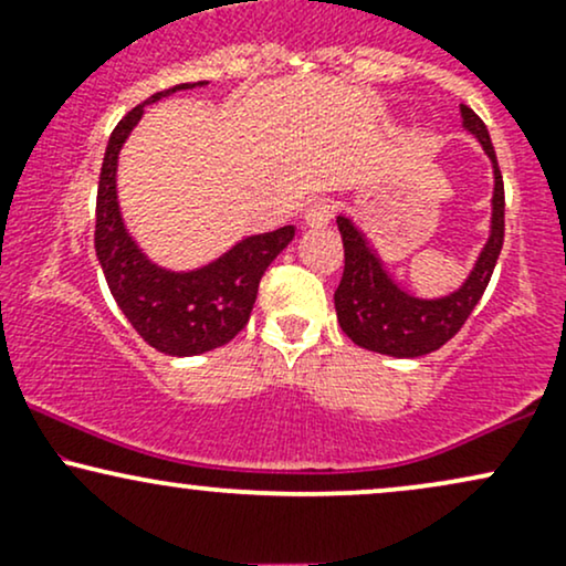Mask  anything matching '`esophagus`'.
<instances>
[{
	"label": "esophagus",
	"instance_id": "esophagus-1",
	"mask_svg": "<svg viewBox=\"0 0 566 566\" xmlns=\"http://www.w3.org/2000/svg\"><path fill=\"white\" fill-rule=\"evenodd\" d=\"M329 220H333V205L329 201H311L308 207H305L303 212V223L308 226V229H322V226H327Z\"/></svg>",
	"mask_w": 566,
	"mask_h": 566
}]
</instances>
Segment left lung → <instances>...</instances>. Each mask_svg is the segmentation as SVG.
Here are the masks:
<instances>
[{
    "instance_id": "obj_1",
    "label": "left lung",
    "mask_w": 566,
    "mask_h": 566,
    "mask_svg": "<svg viewBox=\"0 0 566 566\" xmlns=\"http://www.w3.org/2000/svg\"><path fill=\"white\" fill-rule=\"evenodd\" d=\"M463 125L469 133L479 138L484 151L490 154L495 165V197H492V233L486 242L476 269L452 295L439 297V301H420L405 292L391 276L382 271L373 250H369L365 237L356 231L348 218H337V231L343 237V279L335 290V311L343 333H346L356 346L375 350V354L399 356V359H412V356H426L439 350L447 340L463 329L469 316L482 301L486 284H490L492 271H495L497 255L503 250L505 237V188L503 175H500L495 146H492L486 125L460 103Z\"/></svg>"
}]
</instances>
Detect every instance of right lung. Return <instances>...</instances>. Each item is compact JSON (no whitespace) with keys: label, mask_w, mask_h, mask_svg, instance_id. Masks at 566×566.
I'll return each mask as SVG.
<instances>
[{"label":"right lung","mask_w":566,"mask_h":566,"mask_svg":"<svg viewBox=\"0 0 566 566\" xmlns=\"http://www.w3.org/2000/svg\"><path fill=\"white\" fill-rule=\"evenodd\" d=\"M197 84H175L146 103ZM135 106L108 138L95 201V252L116 305L135 333L167 356H197L233 340L250 322L258 284L271 261L292 242L295 229L284 226L239 242L229 255L191 274H170L143 258L122 226L116 205V157L129 129L138 125L143 106Z\"/></svg>","instance_id":"add662e5"}]
</instances>
